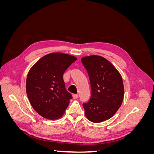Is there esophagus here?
<instances>
[{
  "label": "esophagus",
  "instance_id": "obj_1",
  "mask_svg": "<svg viewBox=\"0 0 154 154\" xmlns=\"http://www.w3.org/2000/svg\"><path fill=\"white\" fill-rule=\"evenodd\" d=\"M72 97L74 99H77L78 97V95L77 94H72Z\"/></svg>",
  "mask_w": 154,
  "mask_h": 154
}]
</instances>
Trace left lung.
Wrapping results in <instances>:
<instances>
[{"mask_svg": "<svg viewBox=\"0 0 154 154\" xmlns=\"http://www.w3.org/2000/svg\"><path fill=\"white\" fill-rule=\"evenodd\" d=\"M91 83V95L83 106L87 119L100 123L110 119L119 109L123 100L122 78L113 65L100 56L81 59Z\"/></svg>", "mask_w": 154, "mask_h": 154, "instance_id": "obj_1", "label": "left lung"}]
</instances>
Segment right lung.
<instances>
[{"mask_svg": "<svg viewBox=\"0 0 154 154\" xmlns=\"http://www.w3.org/2000/svg\"><path fill=\"white\" fill-rule=\"evenodd\" d=\"M76 60L67 54L53 53L41 58L29 70L26 92L32 108L42 117H62L72 96L65 87L63 74Z\"/></svg>", "mask_w": 154, "mask_h": 154, "instance_id": "obj_1", "label": "right lung"}]
</instances>
